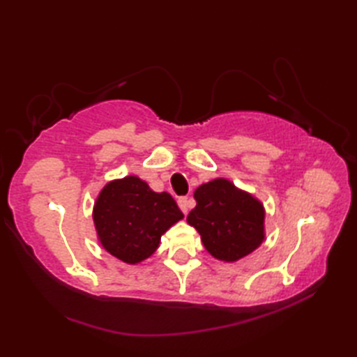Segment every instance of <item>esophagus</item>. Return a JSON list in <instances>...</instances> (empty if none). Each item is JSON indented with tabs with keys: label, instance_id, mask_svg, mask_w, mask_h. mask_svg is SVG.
<instances>
[{
	"label": "esophagus",
	"instance_id": "1",
	"mask_svg": "<svg viewBox=\"0 0 357 357\" xmlns=\"http://www.w3.org/2000/svg\"><path fill=\"white\" fill-rule=\"evenodd\" d=\"M178 206H179V208H181V210H183V213H184V215H187V213H188V210H190L192 202H190V199L185 198V196H183V198H179V199H178Z\"/></svg>",
	"mask_w": 357,
	"mask_h": 357
}]
</instances>
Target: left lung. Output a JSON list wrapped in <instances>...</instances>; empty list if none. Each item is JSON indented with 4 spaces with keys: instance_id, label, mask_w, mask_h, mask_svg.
Here are the masks:
<instances>
[{
    "instance_id": "8db88e82",
    "label": "left lung",
    "mask_w": 357,
    "mask_h": 357,
    "mask_svg": "<svg viewBox=\"0 0 357 357\" xmlns=\"http://www.w3.org/2000/svg\"><path fill=\"white\" fill-rule=\"evenodd\" d=\"M196 207L187 222L201 234L218 261L236 262L253 253L265 239L264 204L225 178L211 179L195 193Z\"/></svg>"
}]
</instances>
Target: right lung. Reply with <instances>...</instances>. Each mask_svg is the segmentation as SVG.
<instances>
[{"label": "right lung", "mask_w": 357, "mask_h": 357, "mask_svg": "<svg viewBox=\"0 0 357 357\" xmlns=\"http://www.w3.org/2000/svg\"><path fill=\"white\" fill-rule=\"evenodd\" d=\"M92 216L102 248L130 265L153 255L162 234L184 218L172 195L153 192L135 174L105 184Z\"/></svg>", "instance_id": "1"}]
</instances>
